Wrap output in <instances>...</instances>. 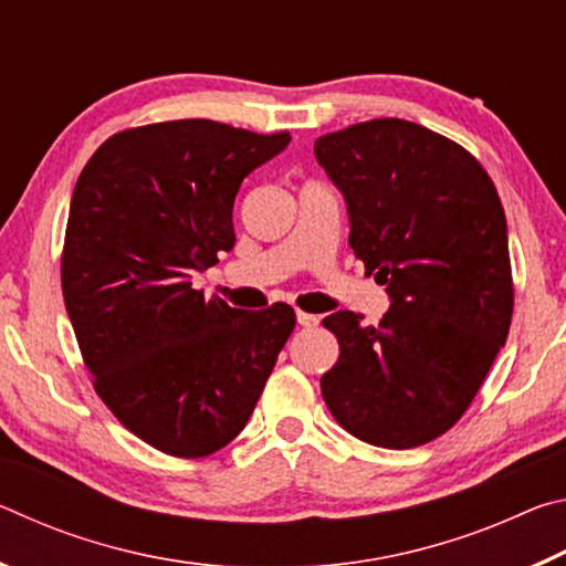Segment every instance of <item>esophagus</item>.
<instances>
[{
	"instance_id": "34e87169",
	"label": "esophagus",
	"mask_w": 566,
	"mask_h": 566,
	"mask_svg": "<svg viewBox=\"0 0 566 566\" xmlns=\"http://www.w3.org/2000/svg\"><path fill=\"white\" fill-rule=\"evenodd\" d=\"M296 322H300V327H317L319 317H317V314H310V312H296Z\"/></svg>"
}]
</instances>
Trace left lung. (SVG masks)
<instances>
[{
    "label": "left lung",
    "mask_w": 566,
    "mask_h": 566,
    "mask_svg": "<svg viewBox=\"0 0 566 566\" xmlns=\"http://www.w3.org/2000/svg\"><path fill=\"white\" fill-rule=\"evenodd\" d=\"M314 155L347 199L354 256L391 296L377 327L347 310L322 319L339 342L322 397L361 442H432L462 419L510 334L500 195L462 145L407 119L324 134Z\"/></svg>",
    "instance_id": "1"
}]
</instances>
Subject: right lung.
I'll use <instances>...</instances> for the list:
<instances>
[{
	"label": "right lung",
	"instance_id": "right-lung-1",
	"mask_svg": "<svg viewBox=\"0 0 566 566\" xmlns=\"http://www.w3.org/2000/svg\"><path fill=\"white\" fill-rule=\"evenodd\" d=\"M212 119L112 134L76 179L62 292L107 409L169 457L214 454L242 432L294 329V310L207 300L191 274L234 247L242 179L290 145Z\"/></svg>",
	"mask_w": 566,
	"mask_h": 566
}]
</instances>
